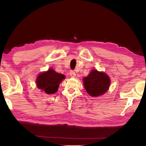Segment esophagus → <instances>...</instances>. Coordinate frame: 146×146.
<instances>
[{
	"mask_svg": "<svg viewBox=\"0 0 146 146\" xmlns=\"http://www.w3.org/2000/svg\"><path fill=\"white\" fill-rule=\"evenodd\" d=\"M70 76H71V77L74 78L75 76H76V73H75V72H73V70H72V71L70 72Z\"/></svg>",
	"mask_w": 146,
	"mask_h": 146,
	"instance_id": "obj_1",
	"label": "esophagus"
}]
</instances>
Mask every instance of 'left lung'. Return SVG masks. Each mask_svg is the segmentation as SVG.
Segmentation results:
<instances>
[{
    "instance_id": "left-lung-1",
    "label": "left lung",
    "mask_w": 146,
    "mask_h": 146,
    "mask_svg": "<svg viewBox=\"0 0 146 146\" xmlns=\"http://www.w3.org/2000/svg\"><path fill=\"white\" fill-rule=\"evenodd\" d=\"M83 81L87 92L93 97L103 95L108 90L111 82L108 75L97 70H92Z\"/></svg>"
}]
</instances>
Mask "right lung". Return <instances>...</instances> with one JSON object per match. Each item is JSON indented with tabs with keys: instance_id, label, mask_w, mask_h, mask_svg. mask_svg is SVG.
<instances>
[{
	"instance_id": "1",
	"label": "right lung",
	"mask_w": 146,
	"mask_h": 146,
	"mask_svg": "<svg viewBox=\"0 0 146 146\" xmlns=\"http://www.w3.org/2000/svg\"><path fill=\"white\" fill-rule=\"evenodd\" d=\"M65 79L64 75L49 69L47 72L41 73L36 79L38 88L44 91L47 94L55 93L58 90L59 84Z\"/></svg>"
}]
</instances>
